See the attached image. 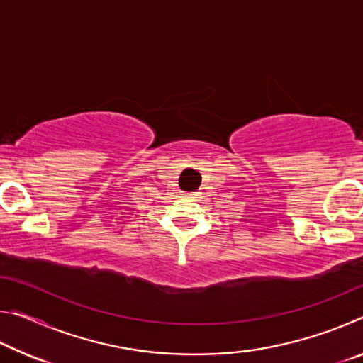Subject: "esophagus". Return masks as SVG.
I'll return each mask as SVG.
<instances>
[{"mask_svg":"<svg viewBox=\"0 0 363 363\" xmlns=\"http://www.w3.org/2000/svg\"><path fill=\"white\" fill-rule=\"evenodd\" d=\"M187 196H195V194H186Z\"/></svg>","mask_w":363,"mask_h":363,"instance_id":"esophagus-1","label":"esophagus"}]
</instances>
